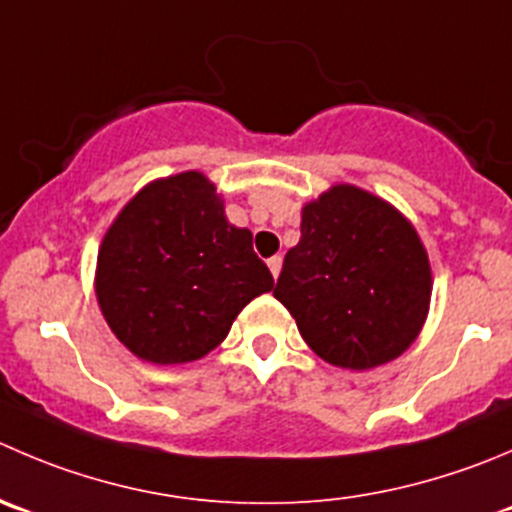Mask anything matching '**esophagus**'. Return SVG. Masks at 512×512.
Returning a JSON list of instances; mask_svg holds the SVG:
<instances>
[{
	"label": "esophagus",
	"mask_w": 512,
	"mask_h": 512,
	"mask_svg": "<svg viewBox=\"0 0 512 512\" xmlns=\"http://www.w3.org/2000/svg\"><path fill=\"white\" fill-rule=\"evenodd\" d=\"M267 267H270L272 277H275V280H277V275H280V270H282V257L280 255L270 257V260H267Z\"/></svg>",
	"instance_id": "1"
}]
</instances>
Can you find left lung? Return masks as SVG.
<instances>
[{
	"instance_id": "left-lung-1",
	"label": "left lung",
	"mask_w": 512,
	"mask_h": 512,
	"mask_svg": "<svg viewBox=\"0 0 512 512\" xmlns=\"http://www.w3.org/2000/svg\"><path fill=\"white\" fill-rule=\"evenodd\" d=\"M300 232L272 295L312 352L347 370L403 355L423 330L433 292L415 227L380 197L335 185L302 207Z\"/></svg>"
}]
</instances>
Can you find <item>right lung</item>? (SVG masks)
Returning <instances> with one entry per match:
<instances>
[{"mask_svg":"<svg viewBox=\"0 0 512 512\" xmlns=\"http://www.w3.org/2000/svg\"><path fill=\"white\" fill-rule=\"evenodd\" d=\"M272 285L252 232L227 222L217 187L192 170L150 182L122 207L94 277L117 340L155 365L205 357Z\"/></svg>","mask_w":512,"mask_h":512,"instance_id":"1","label":"right lung"}]
</instances>
